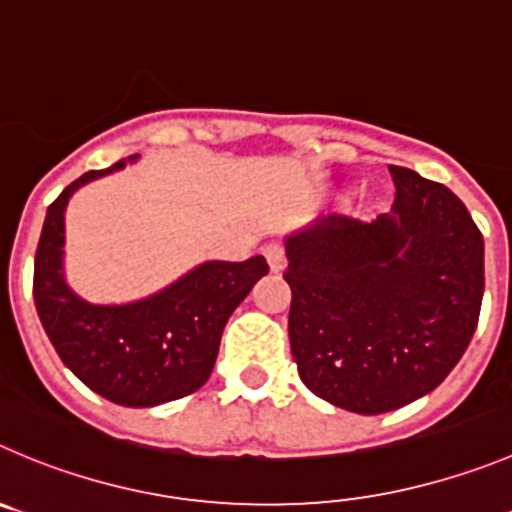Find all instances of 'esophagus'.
<instances>
[{
  "instance_id": "obj_1",
  "label": "esophagus",
  "mask_w": 512,
  "mask_h": 512,
  "mask_svg": "<svg viewBox=\"0 0 512 512\" xmlns=\"http://www.w3.org/2000/svg\"><path fill=\"white\" fill-rule=\"evenodd\" d=\"M265 260H267V267H270L272 272H283L285 270V252L280 245H267L265 250Z\"/></svg>"
}]
</instances>
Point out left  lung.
<instances>
[{
  "instance_id": "8db88e82",
  "label": "left lung",
  "mask_w": 512,
  "mask_h": 512,
  "mask_svg": "<svg viewBox=\"0 0 512 512\" xmlns=\"http://www.w3.org/2000/svg\"><path fill=\"white\" fill-rule=\"evenodd\" d=\"M389 171V214L371 224L328 214L285 237L300 379L366 417L407 407L447 379L485 293V245L465 204L417 171Z\"/></svg>"
}]
</instances>
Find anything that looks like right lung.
Returning a JSON list of instances; mask_svg holds the SVG:
<instances>
[{"label":"right lung","instance_id":"1","mask_svg":"<svg viewBox=\"0 0 512 512\" xmlns=\"http://www.w3.org/2000/svg\"><path fill=\"white\" fill-rule=\"evenodd\" d=\"M88 171L47 207L35 255L37 315L62 364L121 407H159L207 384L234 308L267 275L262 255L207 260L166 288L131 303H90L65 280V209L80 186L126 169Z\"/></svg>","mask_w":512,"mask_h":512}]
</instances>
